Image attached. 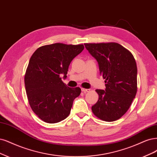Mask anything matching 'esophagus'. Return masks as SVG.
Instances as JSON below:
<instances>
[{"label": "esophagus", "mask_w": 157, "mask_h": 157, "mask_svg": "<svg viewBox=\"0 0 157 157\" xmlns=\"http://www.w3.org/2000/svg\"><path fill=\"white\" fill-rule=\"evenodd\" d=\"M81 90H82V91H83L84 93L89 92V91H90V89H86V88H82V89H81Z\"/></svg>", "instance_id": "esophagus-1"}]
</instances>
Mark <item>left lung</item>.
Masks as SVG:
<instances>
[{"mask_svg": "<svg viewBox=\"0 0 157 157\" xmlns=\"http://www.w3.org/2000/svg\"><path fill=\"white\" fill-rule=\"evenodd\" d=\"M98 62L105 90H96L99 100L91 106L94 115L105 121L121 117L137 92V66L131 52L117 43L84 44Z\"/></svg>", "mask_w": 157, "mask_h": 157, "instance_id": "1", "label": "left lung"}]
</instances>
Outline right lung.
<instances>
[{"instance_id": "add662e5", "label": "right lung", "mask_w": 157, "mask_h": 157, "mask_svg": "<svg viewBox=\"0 0 157 157\" xmlns=\"http://www.w3.org/2000/svg\"><path fill=\"white\" fill-rule=\"evenodd\" d=\"M84 48L57 43L40 47L32 55L25 76L26 92L31 109L44 121L55 123L69 115L81 90L69 88L60 75L67 78L70 63Z\"/></svg>"}]
</instances>
